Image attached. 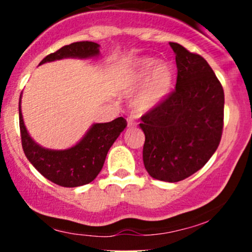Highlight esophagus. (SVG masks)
<instances>
[{
	"mask_svg": "<svg viewBox=\"0 0 252 252\" xmlns=\"http://www.w3.org/2000/svg\"><path fill=\"white\" fill-rule=\"evenodd\" d=\"M126 121H128V126H136V122L134 121V118H131V117H129V118L126 119Z\"/></svg>",
	"mask_w": 252,
	"mask_h": 252,
	"instance_id": "34e87169",
	"label": "esophagus"
}]
</instances>
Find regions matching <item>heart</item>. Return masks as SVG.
<instances>
[{
	"mask_svg": "<svg viewBox=\"0 0 252 252\" xmlns=\"http://www.w3.org/2000/svg\"><path fill=\"white\" fill-rule=\"evenodd\" d=\"M147 83L135 98V106L139 111H149L158 105L171 90L172 73L171 67L166 63H158L154 58H142L138 61L134 68L133 77L142 80L146 77Z\"/></svg>",
	"mask_w": 252,
	"mask_h": 252,
	"instance_id": "1",
	"label": "heart"
}]
</instances>
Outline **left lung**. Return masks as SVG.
Listing matches in <instances>:
<instances>
[{
    "instance_id": "obj_1",
    "label": "left lung",
    "mask_w": 252,
    "mask_h": 252,
    "mask_svg": "<svg viewBox=\"0 0 252 252\" xmlns=\"http://www.w3.org/2000/svg\"><path fill=\"white\" fill-rule=\"evenodd\" d=\"M175 89L141 117L142 159L147 173L163 182L185 179L207 163L220 145L224 93L204 57L177 42Z\"/></svg>"
}]
</instances>
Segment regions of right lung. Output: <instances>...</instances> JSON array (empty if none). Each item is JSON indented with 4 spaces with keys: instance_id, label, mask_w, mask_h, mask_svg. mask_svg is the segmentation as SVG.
<instances>
[{
    "instance_id": "obj_1",
    "label": "right lung",
    "mask_w": 252,
    "mask_h": 252,
    "mask_svg": "<svg viewBox=\"0 0 252 252\" xmlns=\"http://www.w3.org/2000/svg\"><path fill=\"white\" fill-rule=\"evenodd\" d=\"M100 45L93 41H79L50 53L40 64L62 58H89L100 53ZM126 126V121L118 117L108 123L91 126L75 146L67 150L44 149L30 138L23 121L19 98V128L22 146L30 163L45 178L64 188H75L93 182L102 169L110 147Z\"/></svg>"
}]
</instances>
